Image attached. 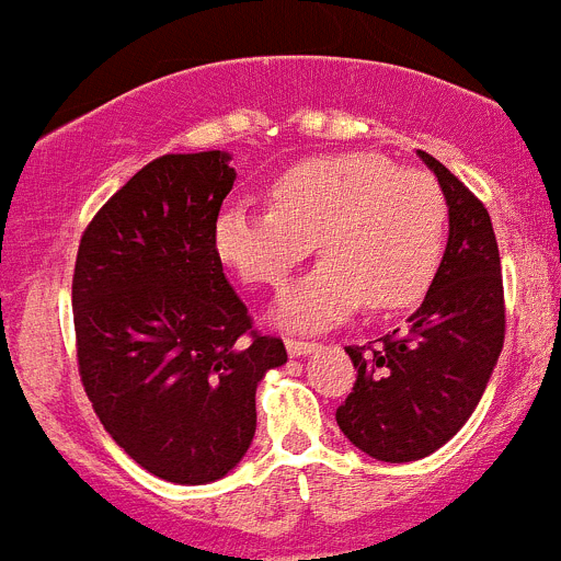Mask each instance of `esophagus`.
<instances>
[{
  "mask_svg": "<svg viewBox=\"0 0 561 561\" xmlns=\"http://www.w3.org/2000/svg\"><path fill=\"white\" fill-rule=\"evenodd\" d=\"M317 345L314 342H306V340H286V351H289V356H306L311 354Z\"/></svg>",
  "mask_w": 561,
  "mask_h": 561,
  "instance_id": "1",
  "label": "esophagus"
}]
</instances>
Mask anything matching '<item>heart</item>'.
Masks as SVG:
<instances>
[{"label":"heart","instance_id":"heart-1","mask_svg":"<svg viewBox=\"0 0 561 561\" xmlns=\"http://www.w3.org/2000/svg\"><path fill=\"white\" fill-rule=\"evenodd\" d=\"M447 199L424 171L381 153L311 157L270 185V210L221 207L213 247L244 284L280 289L311 255L325 261L277 300L286 329H325L359 309L393 311L433 284L447 241Z\"/></svg>","mask_w":561,"mask_h":561}]
</instances>
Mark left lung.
Masks as SVG:
<instances>
[{"label":"left lung","instance_id":"obj_1","mask_svg":"<svg viewBox=\"0 0 561 561\" xmlns=\"http://www.w3.org/2000/svg\"><path fill=\"white\" fill-rule=\"evenodd\" d=\"M449 207V241L408 329L348 345L354 390L336 424L365 455L408 463L444 447L478 408L505 340L500 252L483 202L427 151Z\"/></svg>","mask_w":561,"mask_h":561}]
</instances>
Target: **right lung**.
<instances>
[{"label": "right lung", "instance_id": "add662e5", "mask_svg": "<svg viewBox=\"0 0 561 561\" xmlns=\"http://www.w3.org/2000/svg\"><path fill=\"white\" fill-rule=\"evenodd\" d=\"M230 153H165L134 173L81 236L72 275L78 370L106 433L171 483L225 478L255 435V388L286 362L252 329L213 225Z\"/></svg>", "mask_w": 561, "mask_h": 561}]
</instances>
